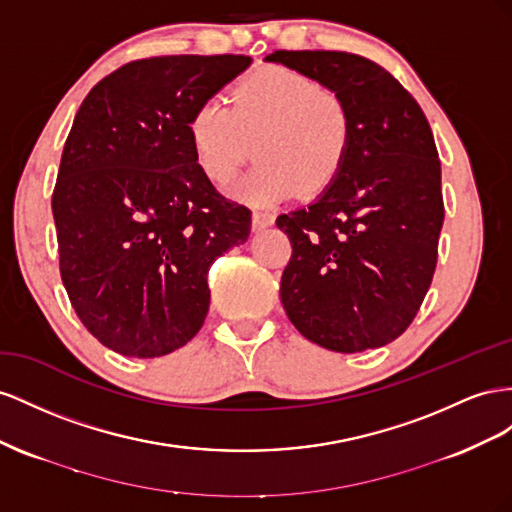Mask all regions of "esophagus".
Returning a JSON list of instances; mask_svg holds the SVG:
<instances>
[{
	"mask_svg": "<svg viewBox=\"0 0 512 512\" xmlns=\"http://www.w3.org/2000/svg\"><path fill=\"white\" fill-rule=\"evenodd\" d=\"M270 225H274V216L272 214H268V212H253V229L255 231H259V229H266V227H270Z\"/></svg>",
	"mask_w": 512,
	"mask_h": 512,
	"instance_id": "34e87169",
	"label": "esophagus"
}]
</instances>
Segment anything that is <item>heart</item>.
Wrapping results in <instances>:
<instances>
[{
    "label": "heart",
    "instance_id": "heart-1",
    "mask_svg": "<svg viewBox=\"0 0 512 512\" xmlns=\"http://www.w3.org/2000/svg\"><path fill=\"white\" fill-rule=\"evenodd\" d=\"M199 169L216 186L233 182L246 160L261 163L240 184L253 203L324 191L337 178L352 141V115L341 96L285 66L248 75L233 92L201 102L188 124Z\"/></svg>",
    "mask_w": 512,
    "mask_h": 512
}]
</instances>
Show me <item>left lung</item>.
<instances>
[{
	"label": "left lung",
	"mask_w": 512,
	"mask_h": 512,
	"mask_svg": "<svg viewBox=\"0 0 512 512\" xmlns=\"http://www.w3.org/2000/svg\"><path fill=\"white\" fill-rule=\"evenodd\" d=\"M341 96L352 141L311 206L281 214L291 259L281 302L302 337L341 354L388 345L412 324L437 264L442 167L420 105L388 70L345 51H274Z\"/></svg>",
	"instance_id": "1"
}]
</instances>
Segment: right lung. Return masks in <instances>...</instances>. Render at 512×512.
<instances>
[{"instance_id":"right-lung-1","label":"right lung","mask_w":512,"mask_h":512,"mask_svg":"<svg viewBox=\"0 0 512 512\" xmlns=\"http://www.w3.org/2000/svg\"><path fill=\"white\" fill-rule=\"evenodd\" d=\"M251 62L148 57L81 102L51 208L72 309L113 352L158 358L191 341L210 309V266L248 240L251 210L203 175L188 124Z\"/></svg>"}]
</instances>
